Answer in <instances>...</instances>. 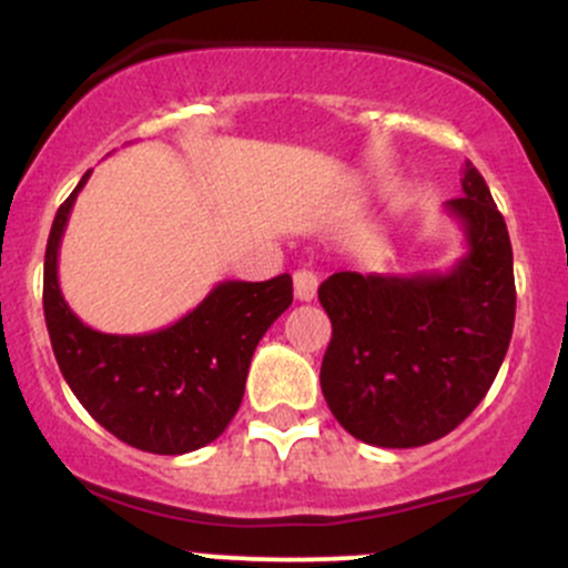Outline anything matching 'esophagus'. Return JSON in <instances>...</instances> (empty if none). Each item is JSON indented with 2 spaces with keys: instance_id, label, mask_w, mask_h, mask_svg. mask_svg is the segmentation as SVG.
<instances>
[{
  "instance_id": "1",
  "label": "esophagus",
  "mask_w": 568,
  "mask_h": 568,
  "mask_svg": "<svg viewBox=\"0 0 568 568\" xmlns=\"http://www.w3.org/2000/svg\"><path fill=\"white\" fill-rule=\"evenodd\" d=\"M292 284H295L297 301L308 303V301H314V297H316V286H320V278H316L311 271H297L295 276H292Z\"/></svg>"
}]
</instances>
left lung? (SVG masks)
Here are the masks:
<instances>
[{
  "mask_svg": "<svg viewBox=\"0 0 568 568\" xmlns=\"http://www.w3.org/2000/svg\"><path fill=\"white\" fill-rule=\"evenodd\" d=\"M444 209L466 235V254L447 273L341 271L320 286L333 325L322 393L344 430L374 447H423L455 430L509 349L511 243L471 162L463 168V197Z\"/></svg>",
  "mask_w": 568,
  "mask_h": 568,
  "instance_id": "left-lung-1",
  "label": "left lung"
}]
</instances>
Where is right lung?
<instances>
[{"label": "right lung", "instance_id": "obj_1", "mask_svg": "<svg viewBox=\"0 0 568 568\" xmlns=\"http://www.w3.org/2000/svg\"><path fill=\"white\" fill-rule=\"evenodd\" d=\"M89 175L57 211L45 246L42 308L53 355L75 398L115 438L154 455L194 453L235 417L254 349L290 308L292 278L219 282L197 308L154 333L83 325L59 286V246Z\"/></svg>", "mask_w": 568, "mask_h": 568}]
</instances>
